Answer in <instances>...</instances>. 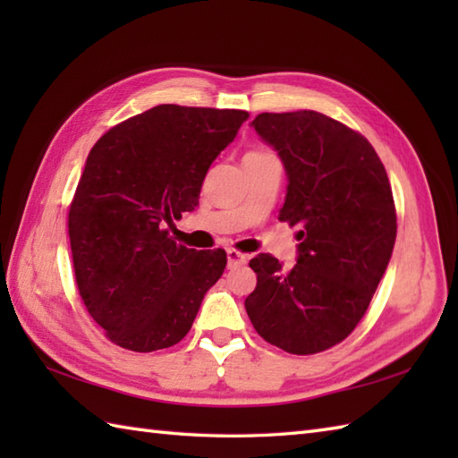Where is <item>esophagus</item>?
I'll return each mask as SVG.
<instances>
[{
    "mask_svg": "<svg viewBox=\"0 0 458 458\" xmlns=\"http://www.w3.org/2000/svg\"><path fill=\"white\" fill-rule=\"evenodd\" d=\"M226 256H228V267L244 266L246 261H248V256L246 254H240V251H236V250H228Z\"/></svg>",
    "mask_w": 458,
    "mask_h": 458,
    "instance_id": "1",
    "label": "esophagus"
}]
</instances>
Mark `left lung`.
<instances>
[{
  "mask_svg": "<svg viewBox=\"0 0 458 458\" xmlns=\"http://www.w3.org/2000/svg\"><path fill=\"white\" fill-rule=\"evenodd\" d=\"M287 174L279 220L299 226L297 264L258 254L246 313L261 338L291 354H317L352 333L395 244L392 187L366 138L325 114H259L251 122Z\"/></svg>",
  "mask_w": 458,
  "mask_h": 458,
  "instance_id": "1",
  "label": "left lung"
}]
</instances>
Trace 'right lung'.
Returning <instances> with one entry per match:
<instances>
[{"instance_id": "right-lung-1", "label": "right lung", "mask_w": 458, "mask_h": 458, "mask_svg": "<svg viewBox=\"0 0 458 458\" xmlns=\"http://www.w3.org/2000/svg\"><path fill=\"white\" fill-rule=\"evenodd\" d=\"M246 120L242 110L161 104L96 141L68 236L81 297L114 344L153 352L191 330L226 251L177 246L165 228L199 207L212 161Z\"/></svg>"}]
</instances>
